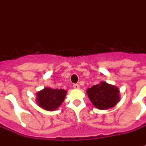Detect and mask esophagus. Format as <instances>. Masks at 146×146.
I'll return each instance as SVG.
<instances>
[{
  "label": "esophagus",
  "instance_id": "obj_1",
  "mask_svg": "<svg viewBox=\"0 0 146 146\" xmlns=\"http://www.w3.org/2000/svg\"><path fill=\"white\" fill-rule=\"evenodd\" d=\"M73 87L74 89H79V87H80V86H79L78 84H73Z\"/></svg>",
  "mask_w": 146,
  "mask_h": 146
}]
</instances>
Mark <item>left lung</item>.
Wrapping results in <instances>:
<instances>
[{
    "label": "left lung",
    "instance_id": "obj_1",
    "mask_svg": "<svg viewBox=\"0 0 146 146\" xmlns=\"http://www.w3.org/2000/svg\"><path fill=\"white\" fill-rule=\"evenodd\" d=\"M87 94L94 106L101 110L112 108L119 100V89L104 82L89 88Z\"/></svg>",
    "mask_w": 146,
    "mask_h": 146
}]
</instances>
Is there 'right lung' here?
<instances>
[{
  "instance_id": "right-lung-1",
  "label": "right lung",
  "mask_w": 146,
  "mask_h": 146,
  "mask_svg": "<svg viewBox=\"0 0 146 146\" xmlns=\"http://www.w3.org/2000/svg\"><path fill=\"white\" fill-rule=\"evenodd\" d=\"M65 94L64 90L47 87L37 93V103L40 108L47 111H54L63 103Z\"/></svg>"
}]
</instances>
